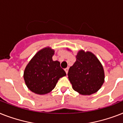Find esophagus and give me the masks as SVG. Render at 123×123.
I'll return each mask as SVG.
<instances>
[{"label": "esophagus", "instance_id": "34e87169", "mask_svg": "<svg viewBox=\"0 0 123 123\" xmlns=\"http://www.w3.org/2000/svg\"><path fill=\"white\" fill-rule=\"evenodd\" d=\"M64 70H65V71H66V74H68V70H69L68 68H65Z\"/></svg>", "mask_w": 123, "mask_h": 123}]
</instances>
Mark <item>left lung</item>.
Segmentation results:
<instances>
[{"label":"left lung","mask_w":123,"mask_h":123,"mask_svg":"<svg viewBox=\"0 0 123 123\" xmlns=\"http://www.w3.org/2000/svg\"><path fill=\"white\" fill-rule=\"evenodd\" d=\"M68 75L73 90L84 95L96 93L104 82L102 65L90 52L79 51Z\"/></svg>","instance_id":"obj_1"}]
</instances>
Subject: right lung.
<instances>
[{
    "mask_svg": "<svg viewBox=\"0 0 123 123\" xmlns=\"http://www.w3.org/2000/svg\"><path fill=\"white\" fill-rule=\"evenodd\" d=\"M54 50L47 47L38 52L26 67L24 80L29 89L37 94L50 92L60 78L66 75L60 66V62L54 61Z\"/></svg>",
    "mask_w": 123,
    "mask_h": 123,
    "instance_id": "obj_1",
    "label": "right lung"
}]
</instances>
